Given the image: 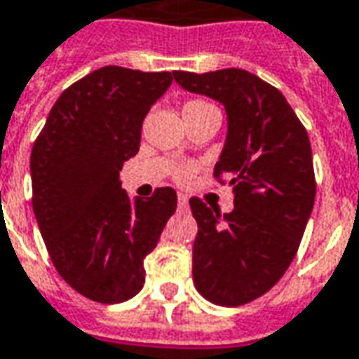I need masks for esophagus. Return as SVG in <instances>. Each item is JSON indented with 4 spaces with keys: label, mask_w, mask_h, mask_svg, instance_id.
Segmentation results:
<instances>
[{
    "label": "esophagus",
    "mask_w": 359,
    "mask_h": 359,
    "mask_svg": "<svg viewBox=\"0 0 359 359\" xmlns=\"http://www.w3.org/2000/svg\"><path fill=\"white\" fill-rule=\"evenodd\" d=\"M187 201H189V197L185 194H177V203H180V207H187Z\"/></svg>",
    "instance_id": "esophagus-1"
}]
</instances>
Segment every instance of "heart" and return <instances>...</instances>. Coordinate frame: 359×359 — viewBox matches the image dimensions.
<instances>
[{
	"mask_svg": "<svg viewBox=\"0 0 359 359\" xmlns=\"http://www.w3.org/2000/svg\"><path fill=\"white\" fill-rule=\"evenodd\" d=\"M211 107H212L211 103H207V101L203 100L187 101V103L184 105V117H187V115H194V113H199V111H205V109H211ZM175 175H177V180H187V177L191 175V168H189V165H182V168H177Z\"/></svg>",
	"mask_w": 359,
	"mask_h": 359,
	"instance_id": "1",
	"label": "heart"
}]
</instances>
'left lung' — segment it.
<instances>
[{
    "label": "left lung",
    "mask_w": 359,
    "mask_h": 359,
    "mask_svg": "<svg viewBox=\"0 0 359 359\" xmlns=\"http://www.w3.org/2000/svg\"><path fill=\"white\" fill-rule=\"evenodd\" d=\"M174 80L219 101L229 118L215 177H229L234 209L221 215L197 197L189 199L199 226L194 283L215 305H246L287 271L313 212L309 135L283 93L250 72H174Z\"/></svg>",
    "instance_id": "1"
}]
</instances>
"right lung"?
<instances>
[{
	"label": "right lung",
	"instance_id": "right-lung-1",
	"mask_svg": "<svg viewBox=\"0 0 359 359\" xmlns=\"http://www.w3.org/2000/svg\"><path fill=\"white\" fill-rule=\"evenodd\" d=\"M170 72L105 66L62 91L31 152L33 211L52 264L83 297L113 305L144 285L177 195L158 187L130 201L118 172L138 152L150 107Z\"/></svg>",
	"mask_w": 359,
	"mask_h": 359
}]
</instances>
